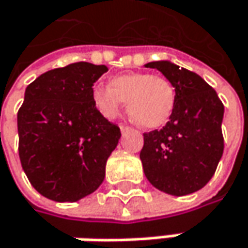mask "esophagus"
<instances>
[{"instance_id": "obj_1", "label": "esophagus", "mask_w": 248, "mask_h": 248, "mask_svg": "<svg viewBox=\"0 0 248 248\" xmlns=\"http://www.w3.org/2000/svg\"><path fill=\"white\" fill-rule=\"evenodd\" d=\"M128 128H130L128 125H125V124H120V130H121V131H127Z\"/></svg>"}]
</instances>
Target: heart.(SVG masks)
I'll list each match as a JSON object with an SVG mask.
<instances>
[{
  "label": "heart",
  "instance_id": "1",
  "mask_svg": "<svg viewBox=\"0 0 248 248\" xmlns=\"http://www.w3.org/2000/svg\"><path fill=\"white\" fill-rule=\"evenodd\" d=\"M93 101L107 118H115L127 101L130 115L145 128L163 125L170 118L175 90L170 79L148 73H127L109 79L108 87H95Z\"/></svg>",
  "mask_w": 248,
  "mask_h": 248
}]
</instances>
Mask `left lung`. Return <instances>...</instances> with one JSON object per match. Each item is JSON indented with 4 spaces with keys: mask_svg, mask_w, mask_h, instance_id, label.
<instances>
[{
    "mask_svg": "<svg viewBox=\"0 0 248 248\" xmlns=\"http://www.w3.org/2000/svg\"><path fill=\"white\" fill-rule=\"evenodd\" d=\"M157 68L175 88L170 121L161 130L144 133L140 153L148 181L172 196L202 188L214 175L223 155L221 121L224 106L199 74L169 61L145 64Z\"/></svg>",
    "mask_w": 248,
    "mask_h": 248,
    "instance_id": "8db88e82",
    "label": "left lung"
}]
</instances>
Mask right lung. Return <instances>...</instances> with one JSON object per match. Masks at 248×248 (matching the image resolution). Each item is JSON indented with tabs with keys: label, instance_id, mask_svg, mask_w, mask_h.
<instances>
[{
	"label": "right lung",
	"instance_id": "right-lung-1",
	"mask_svg": "<svg viewBox=\"0 0 248 248\" xmlns=\"http://www.w3.org/2000/svg\"><path fill=\"white\" fill-rule=\"evenodd\" d=\"M106 65L76 62L49 70L25 90L18 109V153L31 186L54 202H77L94 193L121 137L93 101Z\"/></svg>",
	"mask_w": 248,
	"mask_h": 248
}]
</instances>
